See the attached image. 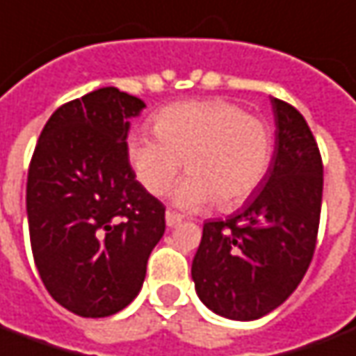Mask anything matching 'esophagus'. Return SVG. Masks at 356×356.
Instances as JSON below:
<instances>
[{
	"label": "esophagus",
	"instance_id": "obj_1",
	"mask_svg": "<svg viewBox=\"0 0 356 356\" xmlns=\"http://www.w3.org/2000/svg\"><path fill=\"white\" fill-rule=\"evenodd\" d=\"M181 221H183V218H181L179 213L165 212V225H168V227H175V225H179Z\"/></svg>",
	"mask_w": 356,
	"mask_h": 356
}]
</instances>
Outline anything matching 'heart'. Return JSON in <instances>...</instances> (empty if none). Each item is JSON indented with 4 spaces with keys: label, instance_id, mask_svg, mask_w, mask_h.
Listing matches in <instances>:
<instances>
[{
    "label": "heart",
    "instance_id": "b5f03b06",
    "mask_svg": "<svg viewBox=\"0 0 356 356\" xmlns=\"http://www.w3.org/2000/svg\"><path fill=\"white\" fill-rule=\"evenodd\" d=\"M154 133L129 136L131 168L148 193L163 195L185 161L188 175L173 193V202L183 210H200L216 200L221 210L243 204L262 185L272 160L268 123L218 98L160 109Z\"/></svg>",
    "mask_w": 356,
    "mask_h": 356
}]
</instances>
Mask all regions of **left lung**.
I'll return each instance as SVG.
<instances>
[{
	"mask_svg": "<svg viewBox=\"0 0 356 356\" xmlns=\"http://www.w3.org/2000/svg\"><path fill=\"white\" fill-rule=\"evenodd\" d=\"M272 102L275 146L262 185L227 220L204 223L193 260L198 299L229 320H258L283 305L316 247L324 168L297 109Z\"/></svg>",
	"mask_w": 356,
	"mask_h": 356,
	"instance_id": "left-lung-1",
	"label": "left lung"
}]
</instances>
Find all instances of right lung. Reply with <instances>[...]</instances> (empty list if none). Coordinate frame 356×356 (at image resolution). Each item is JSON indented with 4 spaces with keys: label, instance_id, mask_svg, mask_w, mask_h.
Returning <instances> with one entry per match:
<instances>
[{
    "label": "right lung",
    "instance_id": "1",
    "mask_svg": "<svg viewBox=\"0 0 356 356\" xmlns=\"http://www.w3.org/2000/svg\"><path fill=\"white\" fill-rule=\"evenodd\" d=\"M140 98L104 86L56 109L26 181L34 262L54 299L73 314L106 318L131 305L148 256L165 231V208L129 163Z\"/></svg>",
    "mask_w": 356,
    "mask_h": 356
}]
</instances>
